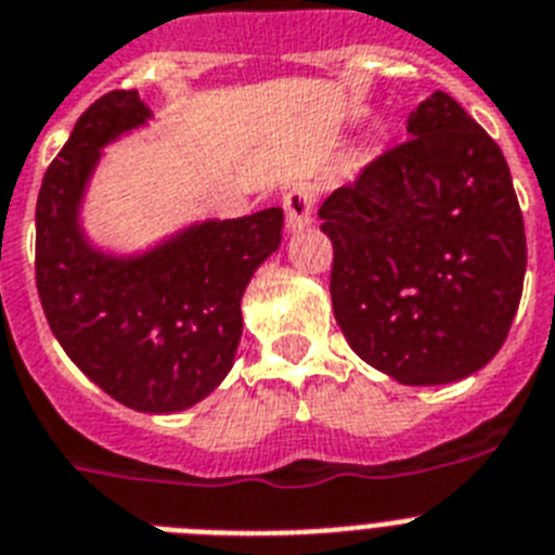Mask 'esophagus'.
Returning <instances> with one entry per match:
<instances>
[{"label": "esophagus", "instance_id": "1", "mask_svg": "<svg viewBox=\"0 0 555 555\" xmlns=\"http://www.w3.org/2000/svg\"><path fill=\"white\" fill-rule=\"evenodd\" d=\"M284 218H287V229H305L312 223V209H315V190L310 184H293L284 192Z\"/></svg>", "mask_w": 555, "mask_h": 555}]
</instances>
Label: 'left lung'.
I'll use <instances>...</instances> for the list:
<instances>
[{"mask_svg": "<svg viewBox=\"0 0 555 555\" xmlns=\"http://www.w3.org/2000/svg\"><path fill=\"white\" fill-rule=\"evenodd\" d=\"M408 133L318 215L351 349L402 385H444L505 344L522 296L525 223L503 151L450 94L424 100Z\"/></svg>", "mask_w": 555, "mask_h": 555, "instance_id": "8db88e82", "label": "left lung"}]
</instances>
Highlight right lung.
<instances>
[{"label": "right lung", "instance_id": "add662e5", "mask_svg": "<svg viewBox=\"0 0 555 555\" xmlns=\"http://www.w3.org/2000/svg\"><path fill=\"white\" fill-rule=\"evenodd\" d=\"M151 119L137 91H108L80 114L47 167L36 204V287L72 363L125 408L186 411L234 363L243 293L282 243L279 206L206 220L142 257L91 248L77 223L100 151Z\"/></svg>", "mask_w": 555, "mask_h": 555}]
</instances>
